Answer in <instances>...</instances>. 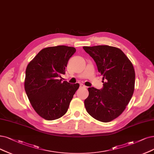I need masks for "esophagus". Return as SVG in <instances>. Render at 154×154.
Masks as SVG:
<instances>
[{
  "instance_id": "1",
  "label": "esophagus",
  "mask_w": 154,
  "mask_h": 154,
  "mask_svg": "<svg viewBox=\"0 0 154 154\" xmlns=\"http://www.w3.org/2000/svg\"><path fill=\"white\" fill-rule=\"evenodd\" d=\"M80 88H86V86H84V85L83 84H80Z\"/></svg>"
}]
</instances>
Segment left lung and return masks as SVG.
<instances>
[{
    "label": "left lung",
    "mask_w": 154,
    "mask_h": 154,
    "mask_svg": "<svg viewBox=\"0 0 154 154\" xmlns=\"http://www.w3.org/2000/svg\"><path fill=\"white\" fill-rule=\"evenodd\" d=\"M92 57L98 72L103 76L101 90L89 88L84 105L89 114L103 122H109L124 112L134 90L133 65L122 51L109 45L84 46Z\"/></svg>",
    "instance_id": "obj_1"
}]
</instances>
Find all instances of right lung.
Wrapping results in <instances>:
<instances>
[{"label":"right lung","mask_w":154,"mask_h":154,"mask_svg":"<svg viewBox=\"0 0 154 154\" xmlns=\"http://www.w3.org/2000/svg\"><path fill=\"white\" fill-rule=\"evenodd\" d=\"M76 49L66 45L42 49L26 68L25 90L37 114L48 121L58 119L68 110L78 83L62 82L61 75Z\"/></svg>","instance_id":"right-lung-1"}]
</instances>
